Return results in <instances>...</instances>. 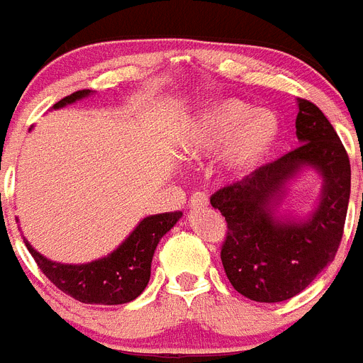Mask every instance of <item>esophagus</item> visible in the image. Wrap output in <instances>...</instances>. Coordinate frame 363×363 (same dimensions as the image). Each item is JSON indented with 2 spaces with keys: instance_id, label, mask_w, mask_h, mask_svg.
<instances>
[{
  "instance_id": "34e87169",
  "label": "esophagus",
  "mask_w": 363,
  "mask_h": 363,
  "mask_svg": "<svg viewBox=\"0 0 363 363\" xmlns=\"http://www.w3.org/2000/svg\"><path fill=\"white\" fill-rule=\"evenodd\" d=\"M208 206V196L204 193H195V195L191 196L189 200V208L191 210H200V208H204Z\"/></svg>"
}]
</instances>
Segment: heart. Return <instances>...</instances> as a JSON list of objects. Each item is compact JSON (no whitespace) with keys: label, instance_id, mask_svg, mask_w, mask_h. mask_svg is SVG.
<instances>
[{"label":"heart","instance_id":"b5f03b06","mask_svg":"<svg viewBox=\"0 0 363 363\" xmlns=\"http://www.w3.org/2000/svg\"><path fill=\"white\" fill-rule=\"evenodd\" d=\"M277 138V120L268 110H253L240 99H217L196 110L178 138L185 159L217 157L219 172L227 179L253 174Z\"/></svg>","mask_w":363,"mask_h":363}]
</instances>
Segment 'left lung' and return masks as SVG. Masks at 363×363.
<instances>
[{"instance_id": "obj_1", "label": "left lung", "mask_w": 363, "mask_h": 363, "mask_svg": "<svg viewBox=\"0 0 363 363\" xmlns=\"http://www.w3.org/2000/svg\"><path fill=\"white\" fill-rule=\"evenodd\" d=\"M300 146L217 191L211 206L225 216L221 260L232 286L253 301L275 303L300 294L337 253L350 199V163L337 133L313 103L296 99ZM321 179L307 216L280 210L301 173Z\"/></svg>"}]
</instances>
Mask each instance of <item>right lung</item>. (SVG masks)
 <instances>
[{
    "label": "right lung",
    "mask_w": 363,
    "mask_h": 363,
    "mask_svg": "<svg viewBox=\"0 0 363 363\" xmlns=\"http://www.w3.org/2000/svg\"><path fill=\"white\" fill-rule=\"evenodd\" d=\"M91 95V89H80L54 104V108H63ZM182 216V211H167L144 217L114 251L82 264L56 262L40 255L26 238L24 243L43 274L60 291L82 303L121 306L144 292L152 274V260L157 243L174 228Z\"/></svg>",
    "instance_id": "add662e5"
}]
</instances>
